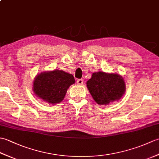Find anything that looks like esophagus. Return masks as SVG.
Returning <instances> with one entry per match:
<instances>
[{
  "label": "esophagus",
  "instance_id": "1",
  "mask_svg": "<svg viewBox=\"0 0 159 159\" xmlns=\"http://www.w3.org/2000/svg\"><path fill=\"white\" fill-rule=\"evenodd\" d=\"M77 84L79 85H82L83 84V79H78L77 80Z\"/></svg>",
  "mask_w": 159,
  "mask_h": 159
}]
</instances>
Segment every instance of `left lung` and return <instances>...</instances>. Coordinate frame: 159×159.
<instances>
[{"label": "left lung", "mask_w": 159, "mask_h": 159, "mask_svg": "<svg viewBox=\"0 0 159 159\" xmlns=\"http://www.w3.org/2000/svg\"><path fill=\"white\" fill-rule=\"evenodd\" d=\"M87 87L95 102L107 105L121 98L126 91V84L121 75L116 73L98 72L87 80Z\"/></svg>", "instance_id": "left-lung-1"}]
</instances>
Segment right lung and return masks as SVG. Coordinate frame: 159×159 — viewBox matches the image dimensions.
I'll use <instances>...</instances> for the list:
<instances>
[{
    "label": "right lung",
    "mask_w": 159,
    "mask_h": 159,
    "mask_svg": "<svg viewBox=\"0 0 159 159\" xmlns=\"http://www.w3.org/2000/svg\"><path fill=\"white\" fill-rule=\"evenodd\" d=\"M74 83L75 79L71 74L54 70L38 74L33 80V90L39 98L57 104L63 100L67 89Z\"/></svg>",
    "instance_id": "obj_1"
}]
</instances>
